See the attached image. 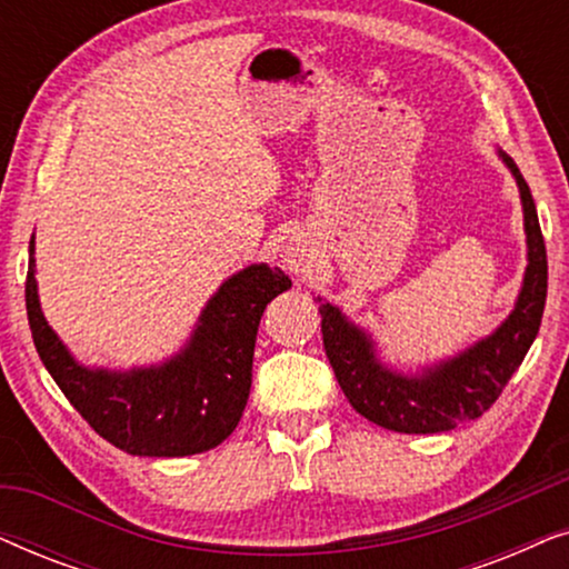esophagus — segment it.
I'll use <instances>...</instances> for the list:
<instances>
[{"instance_id": "34e87169", "label": "esophagus", "mask_w": 569, "mask_h": 569, "mask_svg": "<svg viewBox=\"0 0 569 569\" xmlns=\"http://www.w3.org/2000/svg\"><path fill=\"white\" fill-rule=\"evenodd\" d=\"M282 261L287 269L295 271V274H306V271L313 267V251H310V246L302 243V240H290L282 251Z\"/></svg>"}]
</instances>
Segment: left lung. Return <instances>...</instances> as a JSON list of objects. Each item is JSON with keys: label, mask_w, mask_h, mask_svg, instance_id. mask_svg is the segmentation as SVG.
Here are the masks:
<instances>
[{"label": "left lung", "mask_w": 569, "mask_h": 569, "mask_svg": "<svg viewBox=\"0 0 569 569\" xmlns=\"http://www.w3.org/2000/svg\"><path fill=\"white\" fill-rule=\"evenodd\" d=\"M500 158L516 176L520 189L528 243L523 287L516 308L500 329L466 352L427 368L422 376H403L378 360L372 339L349 323L339 308H333L331 302L321 306L323 349L341 391L357 415L386 430L430 435L453 430L481 417L508 386L539 333L543 302H547V246H543L531 189L516 162L505 152H500Z\"/></svg>", "instance_id": "left-lung-1"}]
</instances>
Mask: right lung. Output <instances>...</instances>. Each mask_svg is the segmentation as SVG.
Instances as JSON below:
<instances>
[{"label": "right lung", "instance_id": "1", "mask_svg": "<svg viewBox=\"0 0 569 569\" xmlns=\"http://www.w3.org/2000/svg\"><path fill=\"white\" fill-rule=\"evenodd\" d=\"M30 238L28 323L38 357L84 422L131 456L176 458L220 446L236 430L251 393L253 347L263 308L292 282L267 263L232 274L201 310L189 345L150 368H84L43 318Z\"/></svg>", "mask_w": 569, "mask_h": 569}]
</instances>
